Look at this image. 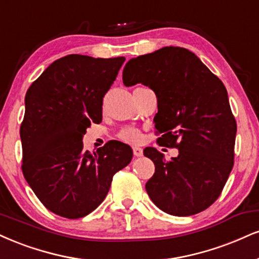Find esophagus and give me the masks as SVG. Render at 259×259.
Listing matches in <instances>:
<instances>
[{"mask_svg":"<svg viewBox=\"0 0 259 259\" xmlns=\"http://www.w3.org/2000/svg\"><path fill=\"white\" fill-rule=\"evenodd\" d=\"M133 151H134V155H135V157H142V154H143L142 148H140V147H134Z\"/></svg>","mask_w":259,"mask_h":259,"instance_id":"obj_1","label":"esophagus"}]
</instances>
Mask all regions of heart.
<instances>
[{
    "label": "heart",
    "instance_id": "b5f03b06",
    "mask_svg": "<svg viewBox=\"0 0 259 259\" xmlns=\"http://www.w3.org/2000/svg\"><path fill=\"white\" fill-rule=\"evenodd\" d=\"M118 138L124 142L138 143L141 141V133H140L138 129H135V127H124V129L120 130V133L118 134Z\"/></svg>",
    "mask_w": 259,
    "mask_h": 259
}]
</instances>
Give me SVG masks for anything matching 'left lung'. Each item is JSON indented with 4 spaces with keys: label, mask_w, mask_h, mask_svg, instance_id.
I'll use <instances>...</instances> for the list:
<instances>
[{
    "label": "left lung",
    "mask_w": 259,
    "mask_h": 259,
    "mask_svg": "<svg viewBox=\"0 0 259 259\" xmlns=\"http://www.w3.org/2000/svg\"><path fill=\"white\" fill-rule=\"evenodd\" d=\"M125 87L142 83L157 95L155 129L160 145L179 148L166 161L153 147L143 151L155 165L146 183L151 200L164 212L192 216L212 205L234 165L236 121L219 77L194 53L164 47L130 59Z\"/></svg>",
    "instance_id": "8db88e82"
}]
</instances>
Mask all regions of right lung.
I'll use <instances>...</instances> for the list:
<instances>
[{"label": "right lung", "instance_id": "add662e5", "mask_svg": "<svg viewBox=\"0 0 259 259\" xmlns=\"http://www.w3.org/2000/svg\"><path fill=\"white\" fill-rule=\"evenodd\" d=\"M124 61L66 55L49 65L25 96L24 177L39 201L65 219L94 211L114 174L133 159V149L123 142L110 141L93 154L82 142L92 123L101 121L104 96Z\"/></svg>", "mask_w": 259, "mask_h": 259}]
</instances>
